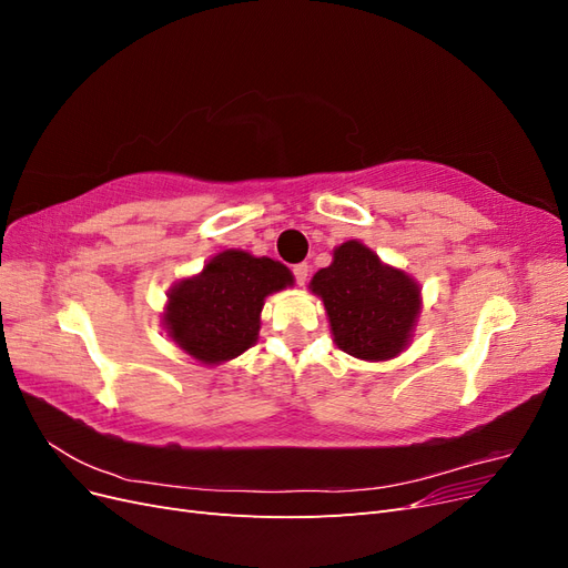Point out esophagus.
<instances>
[{
  "label": "esophagus",
  "instance_id": "34e87169",
  "mask_svg": "<svg viewBox=\"0 0 568 568\" xmlns=\"http://www.w3.org/2000/svg\"><path fill=\"white\" fill-rule=\"evenodd\" d=\"M294 277H296V284H298V286H305L307 277H311V265H307V263L294 265Z\"/></svg>",
  "mask_w": 568,
  "mask_h": 568
}]
</instances>
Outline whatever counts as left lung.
Returning <instances> with one entry per match:
<instances>
[{"label":"left lung","mask_w":568,"mask_h":568,"mask_svg":"<svg viewBox=\"0 0 568 568\" xmlns=\"http://www.w3.org/2000/svg\"><path fill=\"white\" fill-rule=\"evenodd\" d=\"M311 291L324 303L336 346L369 363L400 355L422 311L419 284L355 239L334 248Z\"/></svg>","instance_id":"obj_1"}]
</instances>
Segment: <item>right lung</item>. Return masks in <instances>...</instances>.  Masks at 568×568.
Here are the masks:
<instances>
[{
    "mask_svg": "<svg viewBox=\"0 0 568 568\" xmlns=\"http://www.w3.org/2000/svg\"><path fill=\"white\" fill-rule=\"evenodd\" d=\"M291 284L282 263L227 248L168 291L163 326L201 365H222L253 346L265 298Z\"/></svg>",
    "mask_w": 568,
    "mask_h": 568,
    "instance_id": "right-lung-1",
    "label": "right lung"
}]
</instances>
